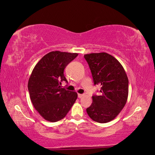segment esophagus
Masks as SVG:
<instances>
[{"label": "esophagus", "mask_w": 155, "mask_h": 155, "mask_svg": "<svg viewBox=\"0 0 155 155\" xmlns=\"http://www.w3.org/2000/svg\"><path fill=\"white\" fill-rule=\"evenodd\" d=\"M83 96H84V94H78V97L79 98H82Z\"/></svg>", "instance_id": "obj_1"}]
</instances>
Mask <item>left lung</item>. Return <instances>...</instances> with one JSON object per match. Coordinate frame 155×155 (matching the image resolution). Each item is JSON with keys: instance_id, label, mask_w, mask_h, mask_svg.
<instances>
[{"instance_id": "left-lung-1", "label": "left lung", "mask_w": 155, "mask_h": 155, "mask_svg": "<svg viewBox=\"0 0 155 155\" xmlns=\"http://www.w3.org/2000/svg\"><path fill=\"white\" fill-rule=\"evenodd\" d=\"M90 66L94 85L101 86L100 96H92L86 109L89 116L98 123H107L117 116L127 103L128 79L122 64L106 52L84 55Z\"/></svg>"}]
</instances>
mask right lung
<instances>
[{"instance_id": "obj_1", "label": "right lung", "mask_w": 155, "mask_h": 155, "mask_svg": "<svg viewBox=\"0 0 155 155\" xmlns=\"http://www.w3.org/2000/svg\"><path fill=\"white\" fill-rule=\"evenodd\" d=\"M78 53L52 51L34 67L28 82L33 107L44 120L55 122L67 115L77 99V93L61 87L68 82L64 70Z\"/></svg>"}]
</instances>
